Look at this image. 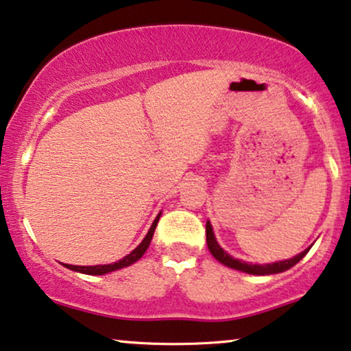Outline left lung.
Here are the masks:
<instances>
[{"label": "left lung", "mask_w": 351, "mask_h": 351, "mask_svg": "<svg viewBox=\"0 0 351 351\" xmlns=\"http://www.w3.org/2000/svg\"><path fill=\"white\" fill-rule=\"evenodd\" d=\"M205 232H207L208 250L212 252V255L219 261V263L230 266V268L244 271V273H249V274H261V276H263V274L282 273V271H286L289 268H292L293 265H297L298 261H300L303 256L308 254V250H310V247H308L306 250H303L302 254H298L297 256H293V258L284 260V261H278V263L250 265V263H245V261L232 258L231 255H228L226 252H224L221 247L218 245V242H217V239H215V236H213V230H212V224H210V221H207V224H205Z\"/></svg>", "instance_id": "8db88e82"}]
</instances>
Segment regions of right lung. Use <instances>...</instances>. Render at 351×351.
Instances as JSON below:
<instances>
[{"mask_svg":"<svg viewBox=\"0 0 351 351\" xmlns=\"http://www.w3.org/2000/svg\"><path fill=\"white\" fill-rule=\"evenodd\" d=\"M158 218H160V213L157 215V218L154 219L151 230L144 237L141 244H139L136 249H134L132 254H128L127 256H123V258L115 261V263H110V265H96V266H75V265H64L65 268L69 269H73V271H78V273H83V274H106V273H110V271H115V269H120V268H125V266H130L133 265L134 261H138L141 256L144 255V252L147 250L149 244H151L152 241V236H154V231H156V226L158 223Z\"/></svg>","mask_w":351,"mask_h":351,"instance_id":"1","label":"right lung"}]
</instances>
